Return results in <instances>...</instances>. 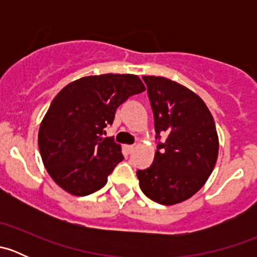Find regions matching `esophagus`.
I'll use <instances>...</instances> for the list:
<instances>
[{
	"mask_svg": "<svg viewBox=\"0 0 257 257\" xmlns=\"http://www.w3.org/2000/svg\"><path fill=\"white\" fill-rule=\"evenodd\" d=\"M125 149L128 153H132L134 149H136V145H125Z\"/></svg>",
	"mask_w": 257,
	"mask_h": 257,
	"instance_id": "1",
	"label": "esophagus"
}]
</instances>
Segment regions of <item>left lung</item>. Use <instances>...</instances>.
<instances>
[{
  "instance_id": "obj_1",
  "label": "left lung",
  "mask_w": 257,
  "mask_h": 257,
  "mask_svg": "<svg viewBox=\"0 0 257 257\" xmlns=\"http://www.w3.org/2000/svg\"><path fill=\"white\" fill-rule=\"evenodd\" d=\"M154 113L158 145L152 167L138 170L142 191L162 205L183 203L198 193L216 164L219 137L204 100L189 88L164 77L144 76Z\"/></svg>"
}]
</instances>
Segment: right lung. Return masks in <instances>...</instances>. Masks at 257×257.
Wrapping results in <instances>:
<instances>
[{
    "label": "right lung",
    "instance_id": "add662e5",
    "mask_svg": "<svg viewBox=\"0 0 257 257\" xmlns=\"http://www.w3.org/2000/svg\"><path fill=\"white\" fill-rule=\"evenodd\" d=\"M144 90L136 74L108 73L73 80L54 97L41 121L38 147L57 185L85 196L107 184L123 154L113 138H103V129L121 103Z\"/></svg>",
    "mask_w": 257,
    "mask_h": 257
}]
</instances>
